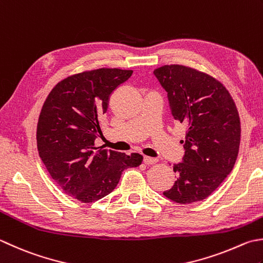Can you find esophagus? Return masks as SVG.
Listing matches in <instances>:
<instances>
[{
	"label": "esophagus",
	"mask_w": 263,
	"mask_h": 263,
	"mask_svg": "<svg viewBox=\"0 0 263 263\" xmlns=\"http://www.w3.org/2000/svg\"><path fill=\"white\" fill-rule=\"evenodd\" d=\"M157 162H158L157 158H153V157H149V156L143 157V163H145L146 165H154V164H156Z\"/></svg>",
	"instance_id": "obj_1"
}]
</instances>
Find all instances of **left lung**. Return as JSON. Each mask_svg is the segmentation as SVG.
I'll use <instances>...</instances> for the list:
<instances>
[{"label": "left lung", "mask_w": 263, "mask_h": 263, "mask_svg": "<svg viewBox=\"0 0 263 263\" xmlns=\"http://www.w3.org/2000/svg\"><path fill=\"white\" fill-rule=\"evenodd\" d=\"M167 92L171 114L187 126L184 156L166 198L180 204L209 197L234 168L240 142V120L233 97L213 76L183 65L154 70Z\"/></svg>", "instance_id": "obj_1"}]
</instances>
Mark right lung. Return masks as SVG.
<instances>
[{"instance_id":"1","label":"right lung","mask_w":263,"mask_h":263,"mask_svg":"<svg viewBox=\"0 0 263 263\" xmlns=\"http://www.w3.org/2000/svg\"><path fill=\"white\" fill-rule=\"evenodd\" d=\"M133 70L98 68L66 77L57 83L41 109L37 151L51 178L64 192L82 203L107 196L122 172L137 167L142 156L96 147L101 116L110 96L130 79Z\"/></svg>"}]
</instances>
